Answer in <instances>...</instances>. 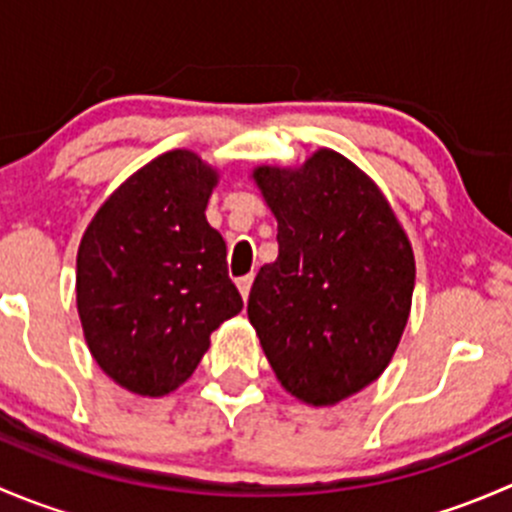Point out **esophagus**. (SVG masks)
<instances>
[{"mask_svg":"<svg viewBox=\"0 0 512 512\" xmlns=\"http://www.w3.org/2000/svg\"><path fill=\"white\" fill-rule=\"evenodd\" d=\"M250 287H252V275L240 277V280H237V289H240L242 299H247V294H250Z\"/></svg>","mask_w":512,"mask_h":512,"instance_id":"1","label":"esophagus"}]
</instances>
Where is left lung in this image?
Segmentation results:
<instances>
[{"label":"left lung","instance_id":"8db88e82","mask_svg":"<svg viewBox=\"0 0 512 512\" xmlns=\"http://www.w3.org/2000/svg\"><path fill=\"white\" fill-rule=\"evenodd\" d=\"M255 180L280 255L257 272L247 317L289 394L332 406L379 379L399 347L411 242L374 180L327 148L297 170L262 165Z\"/></svg>","mask_w":512,"mask_h":512}]
</instances>
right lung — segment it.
I'll list each match as a JSON object with an SVG mask.
<instances>
[{
    "label": "right lung",
    "instance_id": "1",
    "mask_svg": "<svg viewBox=\"0 0 512 512\" xmlns=\"http://www.w3.org/2000/svg\"><path fill=\"white\" fill-rule=\"evenodd\" d=\"M218 175L190 151L133 173L91 220L76 257V302L96 364L123 389H178L210 334L242 309L223 235L205 220Z\"/></svg>",
    "mask_w": 512,
    "mask_h": 512
}]
</instances>
